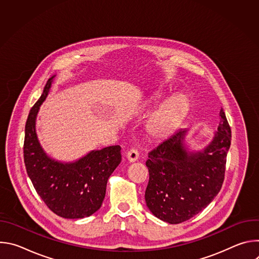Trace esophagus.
Segmentation results:
<instances>
[{"mask_svg": "<svg viewBox=\"0 0 259 259\" xmlns=\"http://www.w3.org/2000/svg\"><path fill=\"white\" fill-rule=\"evenodd\" d=\"M139 154L138 151L136 149H131L128 153H127V159L129 162H135L138 160Z\"/></svg>", "mask_w": 259, "mask_h": 259, "instance_id": "obj_1", "label": "esophagus"}]
</instances>
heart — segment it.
Listing matches in <instances>:
<instances>
[{
    "label": "heart",
    "mask_w": 259,
    "mask_h": 259,
    "mask_svg": "<svg viewBox=\"0 0 259 259\" xmlns=\"http://www.w3.org/2000/svg\"><path fill=\"white\" fill-rule=\"evenodd\" d=\"M159 96H154L157 101ZM191 107V100L187 94H177L172 97L155 115L149 125L150 135L157 140L170 137L187 117Z\"/></svg>",
    "instance_id": "obj_1"
}]
</instances>
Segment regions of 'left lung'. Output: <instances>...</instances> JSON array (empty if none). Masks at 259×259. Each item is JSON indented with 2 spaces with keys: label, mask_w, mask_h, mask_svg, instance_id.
Instances as JSON below:
<instances>
[{
  "label": "left lung",
  "mask_w": 259,
  "mask_h": 259,
  "mask_svg": "<svg viewBox=\"0 0 259 259\" xmlns=\"http://www.w3.org/2000/svg\"><path fill=\"white\" fill-rule=\"evenodd\" d=\"M213 140L203 151L188 152L179 130L149 153L150 180L145 202L151 212L171 225L181 224L205 209L225 180L232 131L224 109Z\"/></svg>",
  "instance_id": "8db88e82"
}]
</instances>
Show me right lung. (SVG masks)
Returning <instances> with one entry per match:
<instances>
[{
  "mask_svg": "<svg viewBox=\"0 0 259 259\" xmlns=\"http://www.w3.org/2000/svg\"><path fill=\"white\" fill-rule=\"evenodd\" d=\"M54 78L47 81L41 97L28 114L24 164L34 190L51 211L64 218H84L101 207L107 180L122 160L121 147L112 145L92 151L73 163H61L46 155L36 137L35 119Z\"/></svg>",
  "mask_w": 259,
  "mask_h": 259,
  "instance_id": "add662e5",
  "label": "right lung"
}]
</instances>
